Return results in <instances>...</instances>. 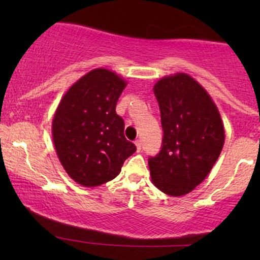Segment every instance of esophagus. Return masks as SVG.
Listing matches in <instances>:
<instances>
[{"mask_svg":"<svg viewBox=\"0 0 260 260\" xmlns=\"http://www.w3.org/2000/svg\"><path fill=\"white\" fill-rule=\"evenodd\" d=\"M136 147H137V151H138V153H139V151L140 150H142V140H136Z\"/></svg>","mask_w":260,"mask_h":260,"instance_id":"34e87169","label":"esophagus"}]
</instances>
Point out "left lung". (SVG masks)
Here are the masks:
<instances>
[{
	"label": "left lung",
	"instance_id": "8db88e82",
	"mask_svg": "<svg viewBox=\"0 0 260 260\" xmlns=\"http://www.w3.org/2000/svg\"><path fill=\"white\" fill-rule=\"evenodd\" d=\"M164 137L160 153L149 157L151 181L161 192H192L213 169L225 142L219 110L203 86L186 73L155 83Z\"/></svg>",
	"mask_w": 260,
	"mask_h": 260
}]
</instances>
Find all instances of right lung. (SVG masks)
<instances>
[{
  "label": "right lung",
  "mask_w": 260,
  "mask_h": 260,
  "mask_svg": "<svg viewBox=\"0 0 260 260\" xmlns=\"http://www.w3.org/2000/svg\"><path fill=\"white\" fill-rule=\"evenodd\" d=\"M126 85L112 71L95 68L77 80L58 104L52 120L53 145L66 172L82 186L113 180L137 150L116 113Z\"/></svg>",
  "instance_id": "obj_1"
}]
</instances>
